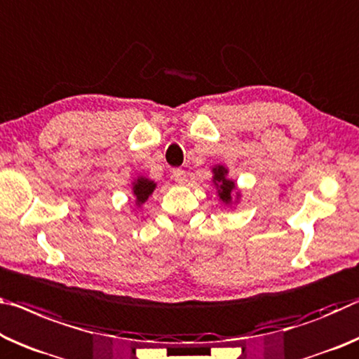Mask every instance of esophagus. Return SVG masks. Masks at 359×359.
<instances>
[{"mask_svg": "<svg viewBox=\"0 0 359 359\" xmlns=\"http://www.w3.org/2000/svg\"><path fill=\"white\" fill-rule=\"evenodd\" d=\"M172 177L175 182H179V184H184L187 180V172L184 169H174L172 170Z\"/></svg>", "mask_w": 359, "mask_h": 359, "instance_id": "obj_1", "label": "esophagus"}]
</instances>
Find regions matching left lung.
Instances as JSON below:
<instances>
[{
  "mask_svg": "<svg viewBox=\"0 0 359 359\" xmlns=\"http://www.w3.org/2000/svg\"><path fill=\"white\" fill-rule=\"evenodd\" d=\"M212 172H214V184L217 185L219 189L217 191H219L220 200L226 204H230L231 191L235 190V182L226 179V172H229V170H226L224 166H215L212 169Z\"/></svg>",
  "mask_w": 359,
  "mask_h": 359,
  "instance_id": "8db88e82",
  "label": "left lung"
}]
</instances>
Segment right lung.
I'll use <instances>...</instances> for the list:
<instances>
[{
  "mask_svg": "<svg viewBox=\"0 0 359 359\" xmlns=\"http://www.w3.org/2000/svg\"><path fill=\"white\" fill-rule=\"evenodd\" d=\"M155 187H156L155 182H151L145 177H139L135 180L133 191L135 195V200H137V204L145 203L147 198H149L153 193V190H155Z\"/></svg>",
  "mask_w": 359,
  "mask_h": 359,
  "instance_id": "obj_1",
  "label": "right lung"
}]
</instances>
